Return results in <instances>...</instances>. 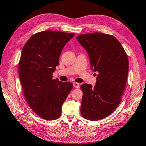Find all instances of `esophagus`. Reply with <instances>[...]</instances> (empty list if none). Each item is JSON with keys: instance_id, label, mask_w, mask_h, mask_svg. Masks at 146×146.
Here are the masks:
<instances>
[{"instance_id": "obj_1", "label": "esophagus", "mask_w": 146, "mask_h": 146, "mask_svg": "<svg viewBox=\"0 0 146 146\" xmlns=\"http://www.w3.org/2000/svg\"><path fill=\"white\" fill-rule=\"evenodd\" d=\"M73 86L74 88H80V84L78 83L74 82L73 83Z\"/></svg>"}]
</instances>
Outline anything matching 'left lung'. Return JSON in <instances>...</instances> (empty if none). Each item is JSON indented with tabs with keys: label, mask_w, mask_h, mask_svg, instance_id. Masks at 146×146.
Instances as JSON below:
<instances>
[{
	"label": "left lung",
	"mask_w": 146,
	"mask_h": 146,
	"mask_svg": "<svg viewBox=\"0 0 146 146\" xmlns=\"http://www.w3.org/2000/svg\"><path fill=\"white\" fill-rule=\"evenodd\" d=\"M76 38L88 54L91 69L98 74L93 88L87 83L81 86V114L84 119L98 121L110 115L121 102L128 74L127 55L117 39L109 34L91 33Z\"/></svg>",
	"instance_id": "1"
}]
</instances>
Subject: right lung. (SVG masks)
<instances>
[{
    "instance_id": "right-lung-1",
    "label": "right lung",
    "mask_w": 146,
    "mask_h": 146,
    "mask_svg": "<svg viewBox=\"0 0 146 146\" xmlns=\"http://www.w3.org/2000/svg\"><path fill=\"white\" fill-rule=\"evenodd\" d=\"M74 33L46 30L32 35L23 46L19 74L25 98L35 113L46 120L58 119L73 88L70 82L53 79L63 47Z\"/></svg>"
}]
</instances>
